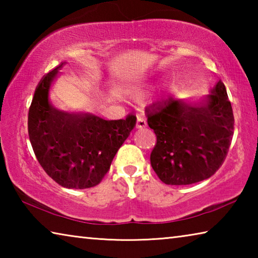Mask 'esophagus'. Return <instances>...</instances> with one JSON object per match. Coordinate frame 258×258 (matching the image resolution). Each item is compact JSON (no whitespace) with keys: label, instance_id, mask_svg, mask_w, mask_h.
Masks as SVG:
<instances>
[{"label":"esophagus","instance_id":"obj_1","mask_svg":"<svg viewBox=\"0 0 258 258\" xmlns=\"http://www.w3.org/2000/svg\"><path fill=\"white\" fill-rule=\"evenodd\" d=\"M146 126H147L146 118H143L142 116H138V118H137V127L138 128H143V127H146Z\"/></svg>","mask_w":258,"mask_h":258}]
</instances>
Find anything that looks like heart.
Instances as JSON below:
<instances>
[{"mask_svg":"<svg viewBox=\"0 0 258 258\" xmlns=\"http://www.w3.org/2000/svg\"><path fill=\"white\" fill-rule=\"evenodd\" d=\"M147 89H148L147 86H135V87H133L132 90L130 91V94L132 95L133 98H137V99L142 98L143 95L146 94Z\"/></svg>","mask_w":258,"mask_h":258,"instance_id":"obj_1","label":"heart"}]
</instances>
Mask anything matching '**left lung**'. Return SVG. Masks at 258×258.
I'll return each mask as SVG.
<instances>
[{"label": "left lung", "instance_id": "left-lung-1", "mask_svg": "<svg viewBox=\"0 0 258 258\" xmlns=\"http://www.w3.org/2000/svg\"><path fill=\"white\" fill-rule=\"evenodd\" d=\"M157 143L150 163L165 184L186 185L215 174L228 155L234 118L223 82L202 102L169 98L146 109Z\"/></svg>", "mask_w": 258, "mask_h": 258}]
</instances>
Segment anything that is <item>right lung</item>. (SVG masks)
Here are the masks:
<instances>
[{
  "mask_svg": "<svg viewBox=\"0 0 258 258\" xmlns=\"http://www.w3.org/2000/svg\"><path fill=\"white\" fill-rule=\"evenodd\" d=\"M63 64L46 74L35 90L28 112L29 140L38 163L52 180L68 189H87L106 175L137 117L104 120L90 112L52 106L50 87Z\"/></svg>",
  "mask_w": 258,
  "mask_h": 258,
  "instance_id": "right-lung-1",
  "label": "right lung"
}]
</instances>
